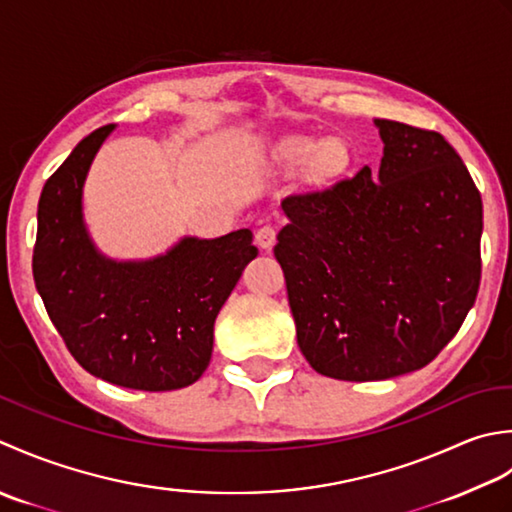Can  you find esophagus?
<instances>
[{"label": "esophagus", "instance_id": "1", "mask_svg": "<svg viewBox=\"0 0 512 512\" xmlns=\"http://www.w3.org/2000/svg\"><path fill=\"white\" fill-rule=\"evenodd\" d=\"M276 243V229L271 225H260L256 229V245L263 249V252H269Z\"/></svg>", "mask_w": 512, "mask_h": 512}]
</instances>
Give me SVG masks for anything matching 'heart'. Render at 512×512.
Instances as JSON below:
<instances>
[{
	"label": "heart",
	"instance_id": "heart-1",
	"mask_svg": "<svg viewBox=\"0 0 512 512\" xmlns=\"http://www.w3.org/2000/svg\"><path fill=\"white\" fill-rule=\"evenodd\" d=\"M280 156L289 165H305L309 163V170L314 179L325 181L338 176L351 161V150L344 139L331 137L325 141L294 137L287 139L280 145Z\"/></svg>",
	"mask_w": 512,
	"mask_h": 512
}]
</instances>
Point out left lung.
I'll use <instances>...</instances> for the list:
<instances>
[{
  "label": "left lung",
  "instance_id": "1",
  "mask_svg": "<svg viewBox=\"0 0 512 512\" xmlns=\"http://www.w3.org/2000/svg\"><path fill=\"white\" fill-rule=\"evenodd\" d=\"M378 179L360 170L283 201L274 256L302 356L327 378L417 371L460 331L482 276L484 210L440 132L375 119Z\"/></svg>",
  "mask_w": 512,
  "mask_h": 512
}]
</instances>
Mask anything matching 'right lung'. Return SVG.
<instances>
[{
	"instance_id": "obj_1",
	"label": "right lung",
	"mask_w": 512,
	"mask_h": 512,
	"mask_svg": "<svg viewBox=\"0 0 512 512\" xmlns=\"http://www.w3.org/2000/svg\"><path fill=\"white\" fill-rule=\"evenodd\" d=\"M114 125L88 134L46 181L33 276L52 325L83 369L137 391L190 387L207 369L214 322L258 249L249 229L183 236L148 260H114L83 221V183Z\"/></svg>"
}]
</instances>
